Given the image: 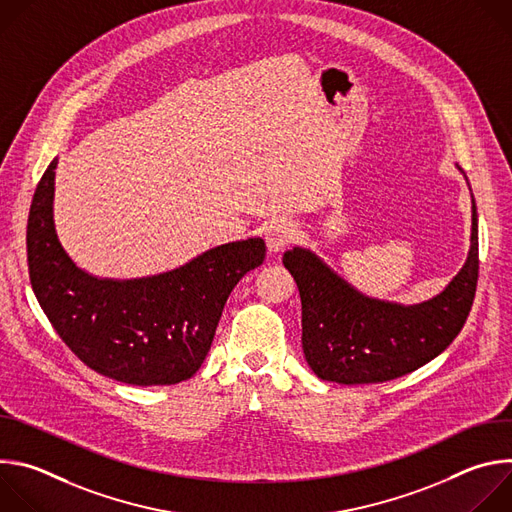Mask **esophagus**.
<instances>
[{
	"instance_id": "34e87169",
	"label": "esophagus",
	"mask_w": 512,
	"mask_h": 512,
	"mask_svg": "<svg viewBox=\"0 0 512 512\" xmlns=\"http://www.w3.org/2000/svg\"><path fill=\"white\" fill-rule=\"evenodd\" d=\"M294 239H296V227L289 221H285V218H275V221H271L265 227V243L271 253L285 249Z\"/></svg>"
}]
</instances>
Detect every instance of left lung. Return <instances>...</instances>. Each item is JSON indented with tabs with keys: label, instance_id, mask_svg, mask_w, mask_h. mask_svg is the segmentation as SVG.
<instances>
[{
	"label": "left lung",
	"instance_id": "1",
	"mask_svg": "<svg viewBox=\"0 0 512 512\" xmlns=\"http://www.w3.org/2000/svg\"><path fill=\"white\" fill-rule=\"evenodd\" d=\"M302 298V348L310 369L340 385L403 377L444 352L470 314L478 283V212L464 267L435 298L403 306L360 294L310 249L283 253Z\"/></svg>",
	"mask_w": 512,
	"mask_h": 512
}]
</instances>
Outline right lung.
<instances>
[{
    "mask_svg": "<svg viewBox=\"0 0 512 512\" xmlns=\"http://www.w3.org/2000/svg\"><path fill=\"white\" fill-rule=\"evenodd\" d=\"M52 160L28 216V269L52 328L89 369L139 385H176L204 362L233 287L265 259L255 237L208 249L186 265L137 279L95 277L68 257L54 229Z\"/></svg>",
    "mask_w": 512,
    "mask_h": 512,
    "instance_id": "obj_1",
    "label": "right lung"
}]
</instances>
